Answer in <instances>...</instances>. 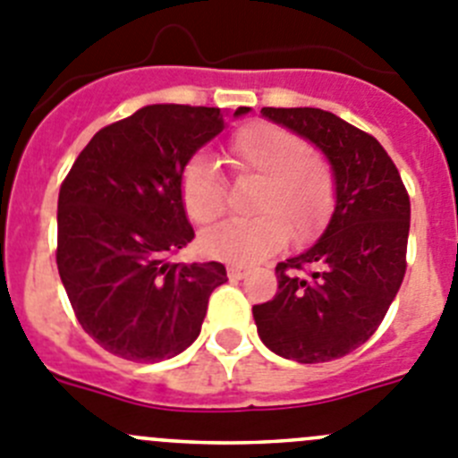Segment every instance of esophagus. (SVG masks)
<instances>
[{
    "label": "esophagus",
    "mask_w": 458,
    "mask_h": 458,
    "mask_svg": "<svg viewBox=\"0 0 458 458\" xmlns=\"http://www.w3.org/2000/svg\"><path fill=\"white\" fill-rule=\"evenodd\" d=\"M226 275H229V279H245V276H247V267L229 266V267H226Z\"/></svg>",
    "instance_id": "obj_1"
}]
</instances>
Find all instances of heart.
Returning a JSON list of instances; mask_svg holds the SVG:
<instances>
[{
    "instance_id": "heart-1",
    "label": "heart",
    "mask_w": 458,
    "mask_h": 458,
    "mask_svg": "<svg viewBox=\"0 0 458 458\" xmlns=\"http://www.w3.org/2000/svg\"><path fill=\"white\" fill-rule=\"evenodd\" d=\"M226 161L242 177L259 179L251 220H226L199 236V247L217 261H263L286 245L288 236L309 241L334 208V174L295 133L270 123H251L226 145ZM179 195L195 225H208L225 208V186L207 157L192 158Z\"/></svg>"
}]
</instances>
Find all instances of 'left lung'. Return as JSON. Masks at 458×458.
<instances>
[{
  "label": "left lung",
  "instance_id": "left-lung-1",
  "mask_svg": "<svg viewBox=\"0 0 458 458\" xmlns=\"http://www.w3.org/2000/svg\"><path fill=\"white\" fill-rule=\"evenodd\" d=\"M316 145L334 174L322 236L276 266L279 291L251 309L263 345L297 363L341 359L370 338L406 272L411 201L395 163L370 133L322 108H261ZM311 267L309 276L301 270Z\"/></svg>",
  "mask_w": 458,
  "mask_h": 458
}]
</instances>
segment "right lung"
<instances>
[{
	"instance_id": "right-lung-1",
	"label": "right lung",
	"mask_w": 458,
	"mask_h": 458,
	"mask_svg": "<svg viewBox=\"0 0 458 458\" xmlns=\"http://www.w3.org/2000/svg\"><path fill=\"white\" fill-rule=\"evenodd\" d=\"M222 129L220 108L142 106L99 129L63 182L58 275L83 331L120 359L182 354L226 281L217 261H167L195 238L179 195L183 170Z\"/></svg>"
}]
</instances>
